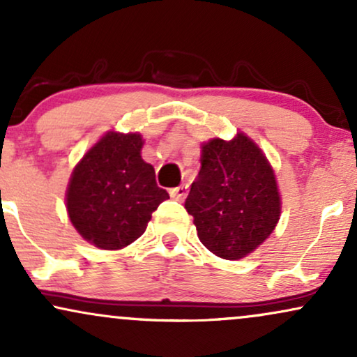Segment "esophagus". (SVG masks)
Segmentation results:
<instances>
[{
    "mask_svg": "<svg viewBox=\"0 0 357 357\" xmlns=\"http://www.w3.org/2000/svg\"><path fill=\"white\" fill-rule=\"evenodd\" d=\"M169 195H171V197H174V199L183 201L184 197L188 196V186H186V184H181V186H176V188H173V190L169 191Z\"/></svg>",
    "mask_w": 357,
    "mask_h": 357,
    "instance_id": "esophagus-1",
    "label": "esophagus"
}]
</instances>
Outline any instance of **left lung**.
Segmentation results:
<instances>
[{"instance_id": "obj_1", "label": "left lung", "mask_w": 357, "mask_h": 357, "mask_svg": "<svg viewBox=\"0 0 357 357\" xmlns=\"http://www.w3.org/2000/svg\"><path fill=\"white\" fill-rule=\"evenodd\" d=\"M197 238L213 255L236 261L261 246L281 216L276 176L251 137H214L201 146V169L184 203Z\"/></svg>"}]
</instances>
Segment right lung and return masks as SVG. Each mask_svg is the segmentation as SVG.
Masks as SVG:
<instances>
[{"mask_svg": "<svg viewBox=\"0 0 357 357\" xmlns=\"http://www.w3.org/2000/svg\"><path fill=\"white\" fill-rule=\"evenodd\" d=\"M139 132L109 131L75 166L66 191L71 225L100 249H123L146 231L153 211L169 199L154 167L141 158Z\"/></svg>", "mask_w": 357, "mask_h": 357, "instance_id": "obj_1", "label": "right lung"}]
</instances>
